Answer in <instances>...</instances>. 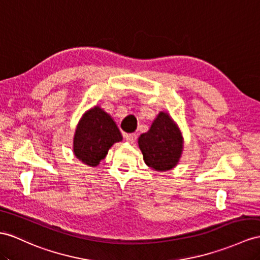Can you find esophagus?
I'll return each mask as SVG.
<instances>
[{
  "mask_svg": "<svg viewBox=\"0 0 260 260\" xmlns=\"http://www.w3.org/2000/svg\"><path fill=\"white\" fill-rule=\"evenodd\" d=\"M124 138L129 143H134L137 140V135L136 134H126V135H124Z\"/></svg>",
  "mask_w": 260,
  "mask_h": 260,
  "instance_id": "obj_1",
  "label": "esophagus"
}]
</instances>
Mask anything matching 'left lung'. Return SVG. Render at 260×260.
<instances>
[{
  "label": "left lung",
  "mask_w": 260,
  "mask_h": 260,
  "mask_svg": "<svg viewBox=\"0 0 260 260\" xmlns=\"http://www.w3.org/2000/svg\"><path fill=\"white\" fill-rule=\"evenodd\" d=\"M147 166L157 172L174 169L182 156L184 139L170 113L160 111L150 129L138 139Z\"/></svg>",
  "instance_id": "obj_1"
}]
</instances>
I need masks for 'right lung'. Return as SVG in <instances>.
<instances>
[{
	"label": "right lung",
	"instance_id": "add662e5",
	"mask_svg": "<svg viewBox=\"0 0 260 260\" xmlns=\"http://www.w3.org/2000/svg\"><path fill=\"white\" fill-rule=\"evenodd\" d=\"M122 141L115 120L99 106H94L81 116L76 126L73 152L88 167H97L108 154L113 144Z\"/></svg>",
	"mask_w": 260,
	"mask_h": 260
}]
</instances>
